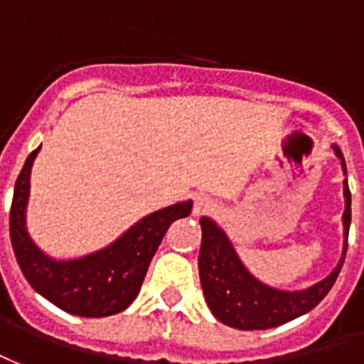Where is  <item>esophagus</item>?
Masks as SVG:
<instances>
[{"instance_id": "obj_1", "label": "esophagus", "mask_w": 364, "mask_h": 364, "mask_svg": "<svg viewBox=\"0 0 364 364\" xmlns=\"http://www.w3.org/2000/svg\"><path fill=\"white\" fill-rule=\"evenodd\" d=\"M213 209V201L205 198V196H196L193 198V208L192 213L193 217H201V215H208Z\"/></svg>"}]
</instances>
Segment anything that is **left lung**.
<instances>
[{
    "label": "left lung",
    "mask_w": 364,
    "mask_h": 364,
    "mask_svg": "<svg viewBox=\"0 0 364 364\" xmlns=\"http://www.w3.org/2000/svg\"><path fill=\"white\" fill-rule=\"evenodd\" d=\"M336 155L341 161L343 174H347L346 161L338 145H333ZM346 211H343V254L336 269L316 285L304 291H279L264 285L252 275L232 248L225 230L201 217V248L198 267L200 281L209 310L219 322L227 323L237 330H267L281 323H287L294 318L306 314L330 293L338 279L347 252V237L351 225V192L343 180Z\"/></svg>",
    "instance_id": "8db88e82"
}]
</instances>
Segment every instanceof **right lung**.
Instances as JSON below:
<instances>
[{
    "instance_id": "add662e5",
    "label": "right lung",
    "mask_w": 364,
    "mask_h": 364,
    "mask_svg": "<svg viewBox=\"0 0 364 364\" xmlns=\"http://www.w3.org/2000/svg\"><path fill=\"white\" fill-rule=\"evenodd\" d=\"M38 149L26 156L13 192L9 232L15 258L31 287L58 309L85 318H102L126 310L141 289L151 258L172 223L188 217L192 201H180L143 217L102 250L75 259H54L26 232L31 168Z\"/></svg>"
}]
</instances>
